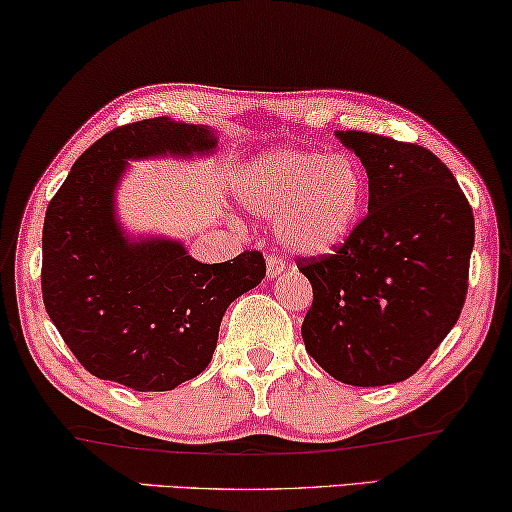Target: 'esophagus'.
Masks as SVG:
<instances>
[{
  "label": "esophagus",
  "instance_id": "obj_1",
  "mask_svg": "<svg viewBox=\"0 0 512 512\" xmlns=\"http://www.w3.org/2000/svg\"><path fill=\"white\" fill-rule=\"evenodd\" d=\"M282 271H285V259H282L278 253H271L266 257V276L278 278Z\"/></svg>",
  "mask_w": 512,
  "mask_h": 512
}]
</instances>
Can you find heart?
<instances>
[{
  "label": "heart",
  "instance_id": "b5f03b06",
  "mask_svg": "<svg viewBox=\"0 0 512 512\" xmlns=\"http://www.w3.org/2000/svg\"><path fill=\"white\" fill-rule=\"evenodd\" d=\"M239 202L273 216L276 239L308 257L338 250L368 202V177L349 154L271 149L248 160L234 183Z\"/></svg>",
  "mask_w": 512,
  "mask_h": 512
}]
</instances>
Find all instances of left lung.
I'll return each mask as SVG.
<instances>
[{"label": "left lung", "mask_w": 512, "mask_h": 512, "mask_svg": "<svg viewBox=\"0 0 512 512\" xmlns=\"http://www.w3.org/2000/svg\"><path fill=\"white\" fill-rule=\"evenodd\" d=\"M335 135L368 172V216L338 253L299 262L312 285L301 335L342 384H398L460 317L474 213L432 151L375 133Z\"/></svg>", "instance_id": "1"}]
</instances>
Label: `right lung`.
Instances as JSON below:
<instances>
[{
    "instance_id": "right-lung-1",
    "label": "right lung",
    "mask_w": 512,
    "mask_h": 512,
    "mask_svg": "<svg viewBox=\"0 0 512 512\" xmlns=\"http://www.w3.org/2000/svg\"><path fill=\"white\" fill-rule=\"evenodd\" d=\"M209 126L170 117L114 128L75 160L45 211L43 303L75 358L133 391H172L207 370L225 310L266 276L262 253L202 264L117 218L128 160L211 156Z\"/></svg>"
}]
</instances>
